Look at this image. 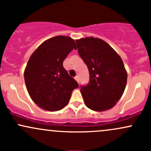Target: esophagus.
<instances>
[{"mask_svg": "<svg viewBox=\"0 0 151 151\" xmlns=\"http://www.w3.org/2000/svg\"><path fill=\"white\" fill-rule=\"evenodd\" d=\"M74 79H75V80L77 81V82H78V83H79V77H77V76H76V77H74Z\"/></svg>", "mask_w": 151, "mask_h": 151, "instance_id": "34e87169", "label": "esophagus"}]
</instances>
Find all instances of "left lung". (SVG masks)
Wrapping results in <instances>:
<instances>
[{
  "label": "left lung",
  "mask_w": 151,
  "mask_h": 151,
  "mask_svg": "<svg viewBox=\"0 0 151 151\" xmlns=\"http://www.w3.org/2000/svg\"><path fill=\"white\" fill-rule=\"evenodd\" d=\"M76 43L89 73V83L80 87L84 103L94 111L112 108L122 97L127 83L122 59L102 39L87 37Z\"/></svg>",
  "instance_id": "obj_1"
}]
</instances>
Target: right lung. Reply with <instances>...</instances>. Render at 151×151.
I'll return each instance as SVG.
<instances>
[{"label":"right lung","instance_id":"1","mask_svg":"<svg viewBox=\"0 0 151 151\" xmlns=\"http://www.w3.org/2000/svg\"><path fill=\"white\" fill-rule=\"evenodd\" d=\"M74 49L77 46L72 38L57 36L44 41L30 57L24 72L25 83L31 98L41 108L52 112L62 110L78 87L63 67Z\"/></svg>","mask_w":151,"mask_h":151}]
</instances>
